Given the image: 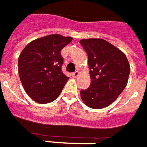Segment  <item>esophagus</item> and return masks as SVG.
<instances>
[{
	"label": "esophagus",
	"mask_w": 147,
	"mask_h": 147,
	"mask_svg": "<svg viewBox=\"0 0 147 147\" xmlns=\"http://www.w3.org/2000/svg\"><path fill=\"white\" fill-rule=\"evenodd\" d=\"M79 75V72L78 71H75L74 73H73L72 74V76H73V78H78Z\"/></svg>",
	"instance_id": "obj_1"
}]
</instances>
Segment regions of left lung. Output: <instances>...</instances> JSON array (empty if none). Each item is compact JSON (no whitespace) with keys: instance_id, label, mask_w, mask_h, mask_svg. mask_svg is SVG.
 <instances>
[{"instance_id":"1","label":"left lung","mask_w":147,"mask_h":147,"mask_svg":"<svg viewBox=\"0 0 147 147\" xmlns=\"http://www.w3.org/2000/svg\"><path fill=\"white\" fill-rule=\"evenodd\" d=\"M88 55L91 84L81 97L91 109H100L115 101L128 82L130 65L123 52L102 38L80 40Z\"/></svg>"}]
</instances>
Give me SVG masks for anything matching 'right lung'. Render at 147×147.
<instances>
[{"label": "right lung", "mask_w": 147, "mask_h": 147, "mask_svg": "<svg viewBox=\"0 0 147 147\" xmlns=\"http://www.w3.org/2000/svg\"><path fill=\"white\" fill-rule=\"evenodd\" d=\"M72 37L54 34L29 42L18 59L19 76L27 94L38 104L58 98L69 78L62 71L61 51Z\"/></svg>", "instance_id": "1"}]
</instances>
